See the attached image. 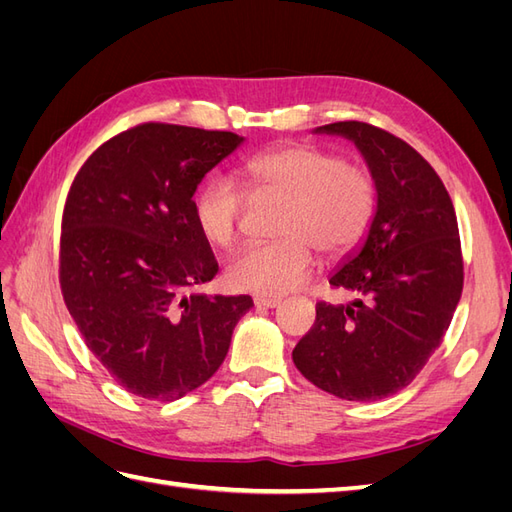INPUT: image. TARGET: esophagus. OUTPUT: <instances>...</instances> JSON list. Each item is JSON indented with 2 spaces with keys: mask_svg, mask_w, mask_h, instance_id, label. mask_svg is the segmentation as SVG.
<instances>
[{
  "mask_svg": "<svg viewBox=\"0 0 512 512\" xmlns=\"http://www.w3.org/2000/svg\"><path fill=\"white\" fill-rule=\"evenodd\" d=\"M280 303H282V299H277V297H262V294H260V297L254 299V305H256V307H267V309H273V307H277Z\"/></svg>",
  "mask_w": 512,
  "mask_h": 512,
  "instance_id": "obj_1",
  "label": "esophagus"
}]
</instances>
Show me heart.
<instances>
[{
    "label": "heart",
    "instance_id": "b5f03b06",
    "mask_svg": "<svg viewBox=\"0 0 512 512\" xmlns=\"http://www.w3.org/2000/svg\"><path fill=\"white\" fill-rule=\"evenodd\" d=\"M235 177L254 198L284 200L277 215L282 237L247 245L228 262L226 280L237 290L284 294L299 288L314 269L316 250L327 258L346 256L376 220L371 170L314 145L260 151L239 164ZM238 184L215 175L200 185L192 205L200 235L224 250L237 243L247 205Z\"/></svg>",
    "mask_w": 512,
    "mask_h": 512
}]
</instances>
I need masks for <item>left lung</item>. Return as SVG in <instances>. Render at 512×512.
Masks as SVG:
<instances>
[{"label": "left lung", "mask_w": 512, "mask_h": 512, "mask_svg": "<svg viewBox=\"0 0 512 512\" xmlns=\"http://www.w3.org/2000/svg\"><path fill=\"white\" fill-rule=\"evenodd\" d=\"M361 149L378 185L363 247L329 284L350 305L316 303V322L292 350L301 374L339 399L376 401L408 386L442 344L463 290L453 200L431 164L399 136L365 121H335Z\"/></svg>", "instance_id": "1"}]
</instances>
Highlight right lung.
<instances>
[{"label":"right lung","instance_id":"1","mask_svg":"<svg viewBox=\"0 0 512 512\" xmlns=\"http://www.w3.org/2000/svg\"><path fill=\"white\" fill-rule=\"evenodd\" d=\"M243 138L147 121L108 138L76 173L61 215L59 286L100 365L128 393L175 401L226 359L252 297L192 294L218 262L194 192Z\"/></svg>","mask_w":512,"mask_h":512}]
</instances>
